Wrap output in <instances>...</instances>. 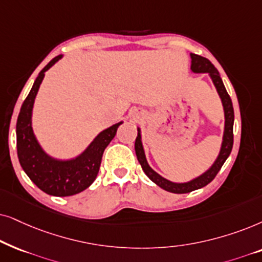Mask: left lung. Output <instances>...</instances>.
Listing matches in <instances>:
<instances>
[{"label": "left lung", "mask_w": 262, "mask_h": 262, "mask_svg": "<svg viewBox=\"0 0 262 262\" xmlns=\"http://www.w3.org/2000/svg\"><path fill=\"white\" fill-rule=\"evenodd\" d=\"M190 71L191 73H206L210 76V79L213 82V85L217 90V93L221 98L223 110H224V132H223V139H222V145L221 149L217 158L214 159V162L212 163V165L208 167L206 171H204L201 175H199L190 181L187 182H172V181L165 179L162 175H159L158 172L155 171L146 159L145 149L142 146L141 140V129L140 127L138 128V137L135 140V153H137L139 163L141 164L142 170L146 173V176L152 181L153 183H156L157 186L162 188V189L170 191V193L175 194H184V193H190V191L200 189V188L207 186L212 180L214 179L215 175L219 172L223 164L225 163V160L228 159L232 149L233 145V120H235V115H233V106L230 96L226 92V89L223 83V80L219 75V72L213 64L211 63L207 58L202 57V56L190 54Z\"/></svg>", "instance_id": "left-lung-1"}]
</instances>
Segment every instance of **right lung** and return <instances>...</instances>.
Here are the masks:
<instances>
[{"label": "right lung", "instance_id": "right-lung-1", "mask_svg": "<svg viewBox=\"0 0 262 262\" xmlns=\"http://www.w3.org/2000/svg\"><path fill=\"white\" fill-rule=\"evenodd\" d=\"M62 57L63 55L56 56L41 69L23 103L16 122V148L23 170L39 189L54 196H71L85 190L96 180L104 149L115 138L123 121L97 134L81 153L72 158H57L45 151L32 127L33 105L45 72Z\"/></svg>", "mask_w": 262, "mask_h": 262}]
</instances>
